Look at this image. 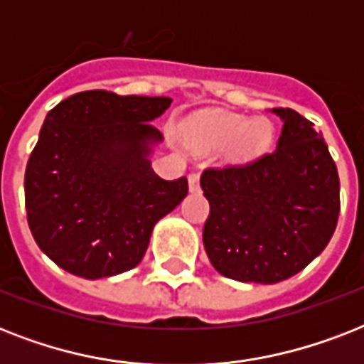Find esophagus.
Here are the masks:
<instances>
[{"instance_id":"34e87169","label":"esophagus","mask_w":364,"mask_h":364,"mask_svg":"<svg viewBox=\"0 0 364 364\" xmlns=\"http://www.w3.org/2000/svg\"><path fill=\"white\" fill-rule=\"evenodd\" d=\"M188 191L191 193H198L200 191V173H196V171L188 173Z\"/></svg>"}]
</instances>
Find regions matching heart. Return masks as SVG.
I'll use <instances>...</instances> for the list:
<instances>
[{
  "label": "heart",
  "instance_id": "heart-1",
  "mask_svg": "<svg viewBox=\"0 0 364 364\" xmlns=\"http://www.w3.org/2000/svg\"><path fill=\"white\" fill-rule=\"evenodd\" d=\"M272 136L270 121L227 111H204L183 124V137L188 147L196 153H213L228 145L227 159L232 164L259 159L270 147Z\"/></svg>",
  "mask_w": 364,
  "mask_h": 364
}]
</instances>
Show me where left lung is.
<instances>
[{
  "instance_id": "left-lung-1",
  "label": "left lung",
  "mask_w": 364,
  "mask_h": 364,
  "mask_svg": "<svg viewBox=\"0 0 364 364\" xmlns=\"http://www.w3.org/2000/svg\"><path fill=\"white\" fill-rule=\"evenodd\" d=\"M274 153L245 166L205 170L204 247L219 274L243 283L289 279L327 247L340 213L336 164L321 132L293 109Z\"/></svg>"
}]
</instances>
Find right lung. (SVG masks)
<instances>
[{
	"instance_id": "1",
	"label": "right lung",
	"mask_w": 364,
	"mask_h": 364,
	"mask_svg": "<svg viewBox=\"0 0 364 364\" xmlns=\"http://www.w3.org/2000/svg\"><path fill=\"white\" fill-rule=\"evenodd\" d=\"M164 96L77 92L45 117L24 177L28 225L48 259L100 279L136 268L154 225L187 196V179L151 168Z\"/></svg>"
}]
</instances>
